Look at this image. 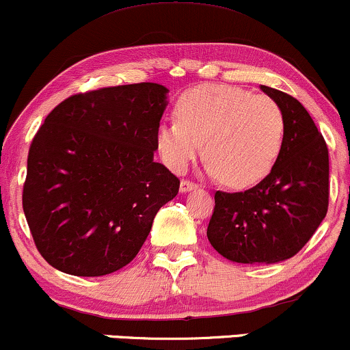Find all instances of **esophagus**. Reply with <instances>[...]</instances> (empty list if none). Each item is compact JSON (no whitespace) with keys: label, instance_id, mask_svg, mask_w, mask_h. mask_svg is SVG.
<instances>
[{"label":"esophagus","instance_id":"1","mask_svg":"<svg viewBox=\"0 0 350 350\" xmlns=\"http://www.w3.org/2000/svg\"><path fill=\"white\" fill-rule=\"evenodd\" d=\"M198 187L195 182H191V180H182V183H180V191L182 193H187L190 190H195V188Z\"/></svg>","mask_w":350,"mask_h":350}]
</instances>
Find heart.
<instances>
[{"instance_id":"obj_1","label":"heart","mask_w":350,"mask_h":350,"mask_svg":"<svg viewBox=\"0 0 350 350\" xmlns=\"http://www.w3.org/2000/svg\"><path fill=\"white\" fill-rule=\"evenodd\" d=\"M176 121L157 129V146L168 168L182 174L203 142L206 172L229 187L245 188L270 174L285 139V118L272 98L231 85L187 90L174 109Z\"/></svg>"}]
</instances>
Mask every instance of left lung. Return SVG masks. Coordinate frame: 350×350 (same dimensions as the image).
<instances>
[{"label":"left lung","instance_id":"1","mask_svg":"<svg viewBox=\"0 0 350 350\" xmlns=\"http://www.w3.org/2000/svg\"><path fill=\"white\" fill-rule=\"evenodd\" d=\"M282 108L285 139L269 175L245 191H216L208 239L239 264H275L297 256L329 204V152L297 98L262 85Z\"/></svg>","mask_w":350,"mask_h":350}]
</instances>
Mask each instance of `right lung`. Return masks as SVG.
<instances>
[{
  "label": "right lung",
  "instance_id": "1",
  "mask_svg": "<svg viewBox=\"0 0 350 350\" xmlns=\"http://www.w3.org/2000/svg\"><path fill=\"white\" fill-rule=\"evenodd\" d=\"M165 86L133 83L77 93L57 105L27 155L23 209L53 269L101 277L137 256L180 180L154 162Z\"/></svg>",
  "mask_w": 350,
  "mask_h": 350
}]
</instances>
